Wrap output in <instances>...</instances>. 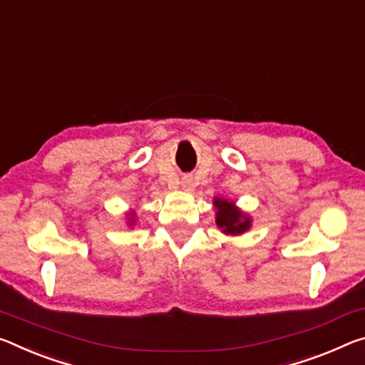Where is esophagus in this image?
I'll return each mask as SVG.
<instances>
[{"mask_svg": "<svg viewBox=\"0 0 365 365\" xmlns=\"http://www.w3.org/2000/svg\"><path fill=\"white\" fill-rule=\"evenodd\" d=\"M182 185H183V188H185V190H192V187H193L192 178H190V177H183V182H182Z\"/></svg>", "mask_w": 365, "mask_h": 365, "instance_id": "1", "label": "esophagus"}]
</instances>
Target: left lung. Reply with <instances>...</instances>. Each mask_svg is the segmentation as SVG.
<instances>
[{"mask_svg": "<svg viewBox=\"0 0 365 365\" xmlns=\"http://www.w3.org/2000/svg\"><path fill=\"white\" fill-rule=\"evenodd\" d=\"M214 207H216V224L225 235H239L247 232L252 225V219L248 214L242 212L234 205V201L222 198H214Z\"/></svg>", "mask_w": 365, "mask_h": 365, "instance_id": "1", "label": "left lung"}]
</instances>
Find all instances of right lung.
<instances>
[{
	"label": "right lung",
	"mask_w": 365,
	"mask_h": 365,
	"mask_svg": "<svg viewBox=\"0 0 365 365\" xmlns=\"http://www.w3.org/2000/svg\"><path fill=\"white\" fill-rule=\"evenodd\" d=\"M130 222H131V224L135 222V211H131V212H130Z\"/></svg>",
	"instance_id": "add662e5"
}]
</instances>
